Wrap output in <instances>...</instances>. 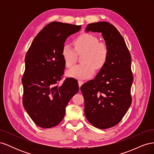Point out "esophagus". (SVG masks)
Returning <instances> with one entry per match:
<instances>
[{
	"label": "esophagus",
	"instance_id": "34e87169",
	"mask_svg": "<svg viewBox=\"0 0 154 154\" xmlns=\"http://www.w3.org/2000/svg\"><path fill=\"white\" fill-rule=\"evenodd\" d=\"M83 83H84V82H83V81L79 80V81H78V85H79V87H80L83 84Z\"/></svg>",
	"mask_w": 154,
	"mask_h": 154
}]
</instances>
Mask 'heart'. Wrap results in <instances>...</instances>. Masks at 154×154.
I'll list each match as a JSON object with an SVG mask.
<instances>
[{
  "label": "heart",
  "mask_w": 154,
  "mask_h": 154,
  "mask_svg": "<svg viewBox=\"0 0 154 154\" xmlns=\"http://www.w3.org/2000/svg\"><path fill=\"white\" fill-rule=\"evenodd\" d=\"M74 49L71 45L65 44L62 49V57L68 67H72L76 62L77 54L82 53V62L69 69L67 74L77 79H85L91 77L95 69L100 70L106 63L109 55L108 45L103 42H99L94 35L83 34L78 36L74 42Z\"/></svg>",
  "instance_id": "b5f03b06"
}]
</instances>
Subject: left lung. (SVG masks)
Segmentation results:
<instances>
[{
  "label": "left lung",
  "mask_w": 154,
  "mask_h": 154,
  "mask_svg": "<svg viewBox=\"0 0 154 154\" xmlns=\"http://www.w3.org/2000/svg\"><path fill=\"white\" fill-rule=\"evenodd\" d=\"M85 31L101 32L109 55L96 78L80 88L85 100V115L95 127L109 128L120 122L132 103L131 56L123 36L110 23L89 24Z\"/></svg>",
  "instance_id": "obj_1"
}]
</instances>
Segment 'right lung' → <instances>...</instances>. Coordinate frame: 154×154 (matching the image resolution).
<instances>
[{
  "mask_svg": "<svg viewBox=\"0 0 154 154\" xmlns=\"http://www.w3.org/2000/svg\"><path fill=\"white\" fill-rule=\"evenodd\" d=\"M81 26L53 22L36 36L25 58L22 82L23 105L38 127L49 128L63 119L66 107L79 91L72 78L59 82L64 73L62 49L68 37L80 30Z\"/></svg>",
  "mask_w": 154,
  "mask_h": 154,
  "instance_id": "1",
  "label": "right lung"
}]
</instances>
